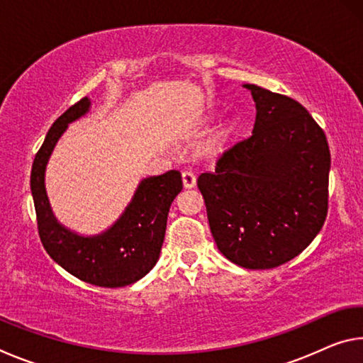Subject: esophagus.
Listing matches in <instances>:
<instances>
[{
    "label": "esophagus",
    "mask_w": 363,
    "mask_h": 363,
    "mask_svg": "<svg viewBox=\"0 0 363 363\" xmlns=\"http://www.w3.org/2000/svg\"><path fill=\"white\" fill-rule=\"evenodd\" d=\"M182 184H184V187H186V189H192V187H195V184H196V177L194 176V173H190V171H184V173H182Z\"/></svg>",
    "instance_id": "esophagus-1"
}]
</instances>
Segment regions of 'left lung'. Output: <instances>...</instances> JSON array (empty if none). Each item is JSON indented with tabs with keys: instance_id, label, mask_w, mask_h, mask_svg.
Masks as SVG:
<instances>
[{
	"instance_id": "1",
	"label": "left lung",
	"mask_w": 363,
	"mask_h": 363,
	"mask_svg": "<svg viewBox=\"0 0 363 363\" xmlns=\"http://www.w3.org/2000/svg\"><path fill=\"white\" fill-rule=\"evenodd\" d=\"M256 102L253 134L196 181L218 248L245 269H274L309 247L328 211L330 149L291 97L243 84Z\"/></svg>"
}]
</instances>
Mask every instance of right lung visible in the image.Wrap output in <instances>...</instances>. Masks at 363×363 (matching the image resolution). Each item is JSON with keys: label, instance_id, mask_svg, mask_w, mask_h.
Listing matches in <instances>:
<instances>
[{"label": "right lung", "instance_id": "add662e5", "mask_svg": "<svg viewBox=\"0 0 363 363\" xmlns=\"http://www.w3.org/2000/svg\"><path fill=\"white\" fill-rule=\"evenodd\" d=\"M89 106L91 101L83 97L49 128L45 143L33 160L30 187L38 233L48 255L67 272L86 284L120 288L143 279L157 264L164 240L169 206L181 192L182 179L176 169L162 176L147 177L139 184L121 218L99 235L82 237L60 225L48 201L46 163L69 123L83 116Z\"/></svg>", "mask_w": 363, "mask_h": 363}]
</instances>
